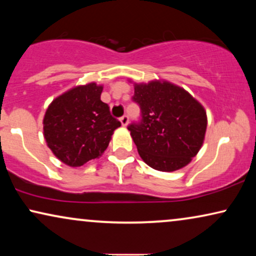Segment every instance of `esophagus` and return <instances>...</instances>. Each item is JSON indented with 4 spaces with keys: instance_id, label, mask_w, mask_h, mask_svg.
<instances>
[{
    "instance_id": "34e87169",
    "label": "esophagus",
    "mask_w": 256,
    "mask_h": 256,
    "mask_svg": "<svg viewBox=\"0 0 256 256\" xmlns=\"http://www.w3.org/2000/svg\"><path fill=\"white\" fill-rule=\"evenodd\" d=\"M120 121H121V124L124 126V127H126V126H127L128 122H129V118L127 116V115H124V116L120 118Z\"/></svg>"
}]
</instances>
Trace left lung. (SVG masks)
Segmentation results:
<instances>
[{"mask_svg": "<svg viewBox=\"0 0 256 256\" xmlns=\"http://www.w3.org/2000/svg\"><path fill=\"white\" fill-rule=\"evenodd\" d=\"M132 100L141 122L128 126L141 158L158 171L180 170L191 162L205 138L204 107L182 87L166 80L134 84Z\"/></svg>", "mask_w": 256, "mask_h": 256, "instance_id": "left-lung-1", "label": "left lung"}]
</instances>
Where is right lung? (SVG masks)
<instances>
[{"label": "right lung", "mask_w": 256, "mask_h": 256, "mask_svg": "<svg viewBox=\"0 0 256 256\" xmlns=\"http://www.w3.org/2000/svg\"><path fill=\"white\" fill-rule=\"evenodd\" d=\"M102 88L96 82L76 86L56 98L45 112V141L66 166H82L99 158L121 126L101 101Z\"/></svg>", "instance_id": "add662e5"}]
</instances>
